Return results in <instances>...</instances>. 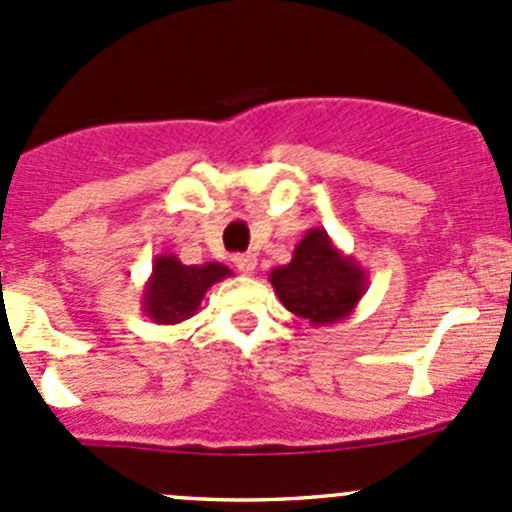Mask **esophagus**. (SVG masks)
Returning a JSON list of instances; mask_svg holds the SVG:
<instances>
[{
    "label": "esophagus",
    "instance_id": "esophagus-1",
    "mask_svg": "<svg viewBox=\"0 0 512 512\" xmlns=\"http://www.w3.org/2000/svg\"><path fill=\"white\" fill-rule=\"evenodd\" d=\"M233 265L238 267L240 274H252L257 267V257L250 255V252H243V255H233Z\"/></svg>",
    "mask_w": 512,
    "mask_h": 512
}]
</instances>
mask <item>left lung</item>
Returning a JSON list of instances; mask_svg holds the SVG:
<instances>
[{
  "mask_svg": "<svg viewBox=\"0 0 512 512\" xmlns=\"http://www.w3.org/2000/svg\"><path fill=\"white\" fill-rule=\"evenodd\" d=\"M269 284L286 311L311 325H333L355 311L369 277L323 228H311L294 247L289 265L272 269Z\"/></svg>",
  "mask_w": 512,
  "mask_h": 512,
  "instance_id": "obj_1",
  "label": "left lung"
}]
</instances>
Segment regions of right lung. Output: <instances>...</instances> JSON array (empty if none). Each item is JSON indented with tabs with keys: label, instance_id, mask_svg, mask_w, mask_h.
Returning <instances> with one entry per match:
<instances>
[{
	"label": "right lung",
	"instance_id": "add662e5",
	"mask_svg": "<svg viewBox=\"0 0 512 512\" xmlns=\"http://www.w3.org/2000/svg\"><path fill=\"white\" fill-rule=\"evenodd\" d=\"M230 274L233 272L221 262L182 265L177 255L162 252L155 257L153 272L143 286L140 308L157 325L184 323L199 311L206 291Z\"/></svg>",
	"mask_w": 512,
	"mask_h": 512
}]
</instances>
